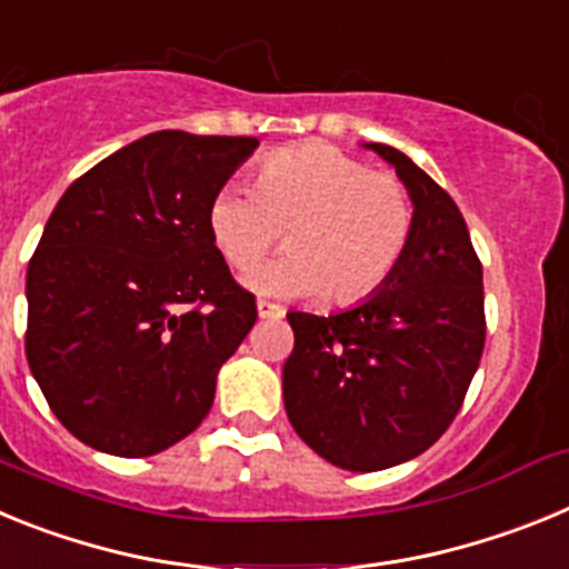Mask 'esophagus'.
<instances>
[{"label": "esophagus", "mask_w": 569, "mask_h": 569, "mask_svg": "<svg viewBox=\"0 0 569 569\" xmlns=\"http://www.w3.org/2000/svg\"><path fill=\"white\" fill-rule=\"evenodd\" d=\"M256 310H259V319H281V316H284V310H281L279 305H273V301H264V299L256 301Z\"/></svg>", "instance_id": "esophagus-1"}]
</instances>
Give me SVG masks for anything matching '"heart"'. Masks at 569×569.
I'll list each match as a JSON object with an SVG mask.
<instances>
[{"label": "heart", "instance_id": "1", "mask_svg": "<svg viewBox=\"0 0 569 569\" xmlns=\"http://www.w3.org/2000/svg\"><path fill=\"white\" fill-rule=\"evenodd\" d=\"M208 230L233 270L256 268L284 233L288 256L248 276L256 293L356 305L405 256L413 202L399 176L370 170L330 144H301L268 156L253 188L219 190Z\"/></svg>", "mask_w": 569, "mask_h": 569}]
</instances>
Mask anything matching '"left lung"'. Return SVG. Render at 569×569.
Returning a JSON list of instances; mask_svg holds the SVG:
<instances>
[{
    "label": "left lung",
    "instance_id": "8db88e82",
    "mask_svg": "<svg viewBox=\"0 0 569 569\" xmlns=\"http://www.w3.org/2000/svg\"><path fill=\"white\" fill-rule=\"evenodd\" d=\"M413 233L390 279L341 313H288L284 410L301 441L341 470L373 472L421 456L459 413L485 350V288L465 216L401 150Z\"/></svg>",
    "mask_w": 569,
    "mask_h": 569
}]
</instances>
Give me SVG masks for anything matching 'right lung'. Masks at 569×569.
I'll return each mask as SVG.
<instances>
[{
    "mask_svg": "<svg viewBox=\"0 0 569 569\" xmlns=\"http://www.w3.org/2000/svg\"><path fill=\"white\" fill-rule=\"evenodd\" d=\"M253 136L148 133L79 176L28 264L30 373L70 433L142 459L210 413L216 373L256 321L208 208Z\"/></svg>",
    "mask_w": 569,
    "mask_h": 569,
    "instance_id": "right-lung-1",
    "label": "right lung"
}]
</instances>
